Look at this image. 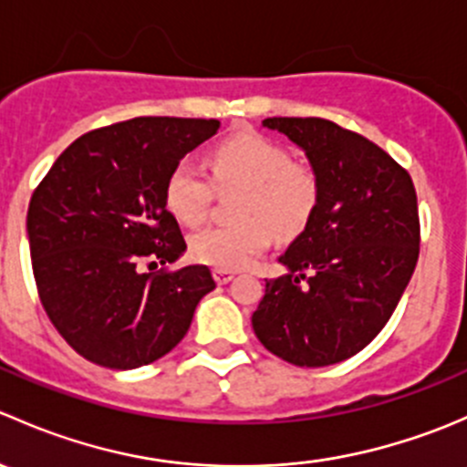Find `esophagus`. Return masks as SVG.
<instances>
[{"label": "esophagus", "instance_id": "1", "mask_svg": "<svg viewBox=\"0 0 467 467\" xmlns=\"http://www.w3.org/2000/svg\"><path fill=\"white\" fill-rule=\"evenodd\" d=\"M212 275H214L216 285H228L230 280H234V273L225 271V268H214V271H212Z\"/></svg>", "mask_w": 467, "mask_h": 467}]
</instances>
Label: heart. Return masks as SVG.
Listing matches in <instances>:
<instances>
[{
  "instance_id": "heart-1",
  "label": "heart",
  "mask_w": 467,
  "mask_h": 467,
  "mask_svg": "<svg viewBox=\"0 0 467 467\" xmlns=\"http://www.w3.org/2000/svg\"><path fill=\"white\" fill-rule=\"evenodd\" d=\"M216 187L242 185L234 223L207 225L192 234L190 255L225 271L251 266L280 237L303 233L317 212L321 182L309 162L291 160L286 146L260 133H237L210 153ZM214 186L192 160L173 164L164 181V203L178 221L196 225L205 219Z\"/></svg>"
}]
</instances>
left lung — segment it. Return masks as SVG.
<instances>
[{
  "instance_id": "8db88e82",
  "label": "left lung",
  "mask_w": 467,
  "mask_h": 467,
  "mask_svg": "<svg viewBox=\"0 0 467 467\" xmlns=\"http://www.w3.org/2000/svg\"><path fill=\"white\" fill-rule=\"evenodd\" d=\"M307 153L317 212L266 280L253 329L294 366H332L364 350L389 323L416 268L420 216L404 167L355 130L321 117H268Z\"/></svg>"
}]
</instances>
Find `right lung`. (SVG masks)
Returning a JSON list of instances; mask_svg holds the SVG:
<instances>
[{"instance_id":"obj_1","label":"right lung","mask_w":467,"mask_h":467,"mask_svg":"<svg viewBox=\"0 0 467 467\" xmlns=\"http://www.w3.org/2000/svg\"><path fill=\"white\" fill-rule=\"evenodd\" d=\"M216 130V119L181 117L94 129L33 192L26 233L37 296L60 337L92 364L126 370L164 357L216 286L207 266L167 268L187 244L164 203L173 164Z\"/></svg>"}]
</instances>
